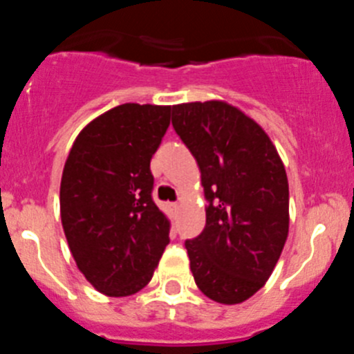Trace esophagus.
Segmentation results:
<instances>
[{
	"label": "esophagus",
	"mask_w": 354,
	"mask_h": 354,
	"mask_svg": "<svg viewBox=\"0 0 354 354\" xmlns=\"http://www.w3.org/2000/svg\"><path fill=\"white\" fill-rule=\"evenodd\" d=\"M179 207H180V205L177 204V202H174V204H170V209H171V211H174V212L179 211Z\"/></svg>",
	"instance_id": "1"
}]
</instances>
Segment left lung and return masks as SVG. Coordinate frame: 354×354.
<instances>
[{
  "label": "left lung",
  "instance_id": "8db88e82",
  "mask_svg": "<svg viewBox=\"0 0 354 354\" xmlns=\"http://www.w3.org/2000/svg\"><path fill=\"white\" fill-rule=\"evenodd\" d=\"M175 133L200 168L205 228L186 241L195 283L216 303L237 305L264 287L289 234V183L264 129L225 101L171 108Z\"/></svg>",
  "mask_w": 354,
  "mask_h": 354
}]
</instances>
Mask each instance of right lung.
<instances>
[{
  "mask_svg": "<svg viewBox=\"0 0 354 354\" xmlns=\"http://www.w3.org/2000/svg\"><path fill=\"white\" fill-rule=\"evenodd\" d=\"M170 106L126 102L81 129L60 184L62 227L77 270L99 292L142 290L170 243V220L152 200L150 159Z\"/></svg>",
  "mask_w": 354,
  "mask_h": 354,
  "instance_id": "obj_1",
  "label": "right lung"
}]
</instances>
